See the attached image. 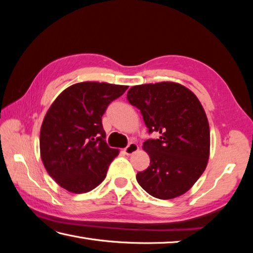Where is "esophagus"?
Returning a JSON list of instances; mask_svg holds the SVG:
<instances>
[{"label":"esophagus","mask_w":253,"mask_h":253,"mask_svg":"<svg viewBox=\"0 0 253 253\" xmlns=\"http://www.w3.org/2000/svg\"><path fill=\"white\" fill-rule=\"evenodd\" d=\"M137 151H138V146H137V144L135 143H129L125 148H124V153H125L126 155H131V154L136 153Z\"/></svg>","instance_id":"34e87169"}]
</instances>
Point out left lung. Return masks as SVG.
Instances as JSON below:
<instances>
[{
    "label": "left lung",
    "instance_id": "8db88e82",
    "mask_svg": "<svg viewBox=\"0 0 253 253\" xmlns=\"http://www.w3.org/2000/svg\"><path fill=\"white\" fill-rule=\"evenodd\" d=\"M127 100L140 110L148 134L158 135L143 144L151 163L137 173V182L161 200L184 194L203 174L209 160L210 128L201 102L175 83L134 85Z\"/></svg>",
    "mask_w": 253,
    "mask_h": 253
}]
</instances>
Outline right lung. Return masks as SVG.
<instances>
[{
	"label": "right lung",
	"instance_id": "right-lung-1",
	"mask_svg": "<svg viewBox=\"0 0 253 253\" xmlns=\"http://www.w3.org/2000/svg\"><path fill=\"white\" fill-rule=\"evenodd\" d=\"M127 88L80 83L51 105L41 126V158L50 176L67 191L85 193L105 179L118 151L107 145L101 117Z\"/></svg>",
	"mask_w": 253,
	"mask_h": 253
}]
</instances>
